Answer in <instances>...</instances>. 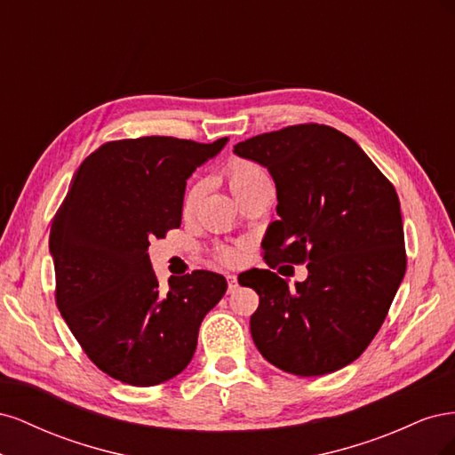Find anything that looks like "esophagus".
<instances>
[{"instance_id":"1","label":"esophagus","mask_w":455,"mask_h":455,"mask_svg":"<svg viewBox=\"0 0 455 455\" xmlns=\"http://www.w3.org/2000/svg\"><path fill=\"white\" fill-rule=\"evenodd\" d=\"M237 288V277L235 275H228V292H233Z\"/></svg>"}]
</instances>
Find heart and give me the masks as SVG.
<instances>
[{
    "label": "heart",
    "instance_id": "heart-1",
    "mask_svg": "<svg viewBox=\"0 0 455 455\" xmlns=\"http://www.w3.org/2000/svg\"><path fill=\"white\" fill-rule=\"evenodd\" d=\"M226 176H228V184H229L231 194L235 196L237 201L243 199L244 196H249L254 189L271 186L267 172L261 169L259 164H256L252 161H244V159L231 161L226 169ZM204 189H206L204 180H197L188 188L184 201H182L184 214H191L196 211V206L201 201ZM216 256L220 261H222V264L231 266V264H237L241 252H239V249H233V246H222V249H218Z\"/></svg>",
    "mask_w": 455,
    "mask_h": 455
}]
</instances>
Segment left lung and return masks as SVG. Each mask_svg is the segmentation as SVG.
<instances>
[{"label":"left lung","instance_id":"8db88e82","mask_svg":"<svg viewBox=\"0 0 455 455\" xmlns=\"http://www.w3.org/2000/svg\"><path fill=\"white\" fill-rule=\"evenodd\" d=\"M233 154L266 167L279 220L261 241L269 267L307 263L288 289L270 269L239 275L259 296L251 316L258 351L294 376H323L359 359L404 279L401 203L361 146L307 123L252 136Z\"/></svg>","mask_w":455,"mask_h":455}]
</instances>
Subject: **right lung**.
<instances>
[{"mask_svg":"<svg viewBox=\"0 0 455 455\" xmlns=\"http://www.w3.org/2000/svg\"><path fill=\"white\" fill-rule=\"evenodd\" d=\"M226 144L108 142L81 163L54 214L49 251L62 319L89 359L123 383L149 387L180 374L204 315L228 291L222 275L204 269L163 288L148 256L149 239L180 228L191 172Z\"/></svg>","mask_w":455,"mask_h":455,"instance_id":"right-lung-1","label":"right lung"}]
</instances>
